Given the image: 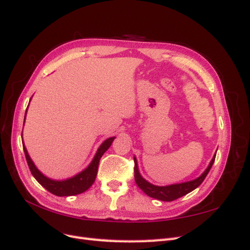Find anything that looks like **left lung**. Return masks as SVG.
I'll return each mask as SVG.
<instances>
[{"instance_id":"8db88e82","label":"left lung","mask_w":250,"mask_h":250,"mask_svg":"<svg viewBox=\"0 0 250 250\" xmlns=\"http://www.w3.org/2000/svg\"><path fill=\"white\" fill-rule=\"evenodd\" d=\"M215 157H216V154L214 155L213 160L210 161L208 169L203 172V174L200 177L196 178L192 181H188V183L171 185V186H167V187L153 186L144 179L139 172L138 163L134 157V180L141 190L145 194H147L148 196H150V197L162 200V201H173V200L183 197V196L187 195L188 193L192 192L193 190H195L196 188H198L202 184V181L204 180V178L207 177V175L211 168V166H213V164L215 162Z\"/></svg>"}]
</instances>
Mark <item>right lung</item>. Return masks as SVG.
<instances>
[{
	"label": "right lung",
	"mask_w": 250,
	"mask_h": 250,
	"mask_svg": "<svg viewBox=\"0 0 250 250\" xmlns=\"http://www.w3.org/2000/svg\"><path fill=\"white\" fill-rule=\"evenodd\" d=\"M25 118H26V115H25ZM113 140H115V138H109L106 141L103 142L102 145L99 147V149H98L93 162L90 163V165L85 170H83L81 173L77 174L76 176L66 180H62V181L52 180L46 176H43L42 174L36 169L33 162L31 161V158H30L27 152L26 147L22 145V148H24L26 160L29 166V169L32 173V175L44 188H46V190H48L50 193L54 194L56 196H72V195H77V194L85 192L87 188L94 184L97 176L98 166H99L100 158L102 157L105 151L110 147Z\"/></svg>",
	"instance_id": "obj_1"
}]
</instances>
